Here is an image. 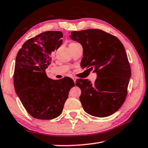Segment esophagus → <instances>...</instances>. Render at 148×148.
Returning <instances> with one entry per match:
<instances>
[{
  "label": "esophagus",
  "instance_id": "esophagus-1",
  "mask_svg": "<svg viewBox=\"0 0 148 148\" xmlns=\"http://www.w3.org/2000/svg\"><path fill=\"white\" fill-rule=\"evenodd\" d=\"M72 79H73V81H74V83H76V77H72Z\"/></svg>",
  "mask_w": 148,
  "mask_h": 148
}]
</instances>
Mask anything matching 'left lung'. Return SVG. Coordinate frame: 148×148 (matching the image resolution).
Here are the masks:
<instances>
[{
  "label": "left lung",
  "instance_id": "8db88e82",
  "mask_svg": "<svg viewBox=\"0 0 148 148\" xmlns=\"http://www.w3.org/2000/svg\"><path fill=\"white\" fill-rule=\"evenodd\" d=\"M70 37L83 47L81 66L97 73L94 84L86 79L76 82L84 110L95 117L111 116L123 104L131 76L123 45L117 37L100 29L72 31Z\"/></svg>",
  "mask_w": 148,
  "mask_h": 148
}]
</instances>
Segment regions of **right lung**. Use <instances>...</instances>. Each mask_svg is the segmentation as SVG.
<instances>
[{
  "mask_svg": "<svg viewBox=\"0 0 148 148\" xmlns=\"http://www.w3.org/2000/svg\"><path fill=\"white\" fill-rule=\"evenodd\" d=\"M61 31H46L30 38L19 50L16 59L14 85L27 112L38 119H52L61 115L70 89L75 84L69 77L51 79L46 69L51 53L61 46Z\"/></svg>",
  "mask_w": 148,
  "mask_h": 148,
  "instance_id": "1",
  "label": "right lung"
}]
</instances>
